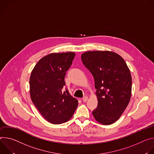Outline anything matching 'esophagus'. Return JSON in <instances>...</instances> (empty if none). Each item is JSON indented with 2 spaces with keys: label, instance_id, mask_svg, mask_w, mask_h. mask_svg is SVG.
Here are the masks:
<instances>
[{
  "label": "esophagus",
  "instance_id": "1",
  "mask_svg": "<svg viewBox=\"0 0 154 154\" xmlns=\"http://www.w3.org/2000/svg\"><path fill=\"white\" fill-rule=\"evenodd\" d=\"M88 96H84V97L82 98V100L84 102H86V101H87V100H88Z\"/></svg>",
  "mask_w": 154,
  "mask_h": 154
}]
</instances>
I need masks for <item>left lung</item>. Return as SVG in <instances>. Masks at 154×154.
<instances>
[{
    "label": "left lung",
    "instance_id": "obj_1",
    "mask_svg": "<svg viewBox=\"0 0 154 154\" xmlns=\"http://www.w3.org/2000/svg\"><path fill=\"white\" fill-rule=\"evenodd\" d=\"M94 76L98 106L92 111L95 120L110 125L120 118L131 97L132 80L128 67L119 54L108 51H88L81 55Z\"/></svg>",
    "mask_w": 154,
    "mask_h": 154
}]
</instances>
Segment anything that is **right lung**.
Listing matches in <instances>:
<instances>
[{"instance_id":"1","label":"right lung","mask_w":154,"mask_h":154,"mask_svg":"<svg viewBox=\"0 0 154 154\" xmlns=\"http://www.w3.org/2000/svg\"><path fill=\"white\" fill-rule=\"evenodd\" d=\"M75 56L72 52L48 54L37 62L31 73V100L46 120L53 124L69 121L78 105V100L64 89L66 72Z\"/></svg>"}]
</instances>
